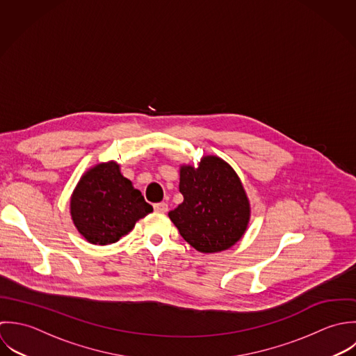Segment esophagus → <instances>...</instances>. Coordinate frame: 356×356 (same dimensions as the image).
Instances as JSON below:
<instances>
[{
  "mask_svg": "<svg viewBox=\"0 0 356 356\" xmlns=\"http://www.w3.org/2000/svg\"><path fill=\"white\" fill-rule=\"evenodd\" d=\"M154 209H155L156 212H162V213H165V212H168V204H165V202L154 204Z\"/></svg>",
  "mask_w": 356,
  "mask_h": 356,
  "instance_id": "esophagus-1",
  "label": "esophagus"
}]
</instances>
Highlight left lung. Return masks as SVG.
I'll use <instances>...</instances> for the list:
<instances>
[{"label":"left lung","instance_id":"1","mask_svg":"<svg viewBox=\"0 0 356 356\" xmlns=\"http://www.w3.org/2000/svg\"><path fill=\"white\" fill-rule=\"evenodd\" d=\"M179 190L184 201L169 212L180 235L202 253L231 248L246 231L250 208L234 169L217 156L181 166Z\"/></svg>","mask_w":356,"mask_h":356}]
</instances>
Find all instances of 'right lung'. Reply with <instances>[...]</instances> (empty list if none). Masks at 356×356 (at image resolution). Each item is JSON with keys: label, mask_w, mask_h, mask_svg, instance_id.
Masks as SVG:
<instances>
[{"label": "right lung", "mask_w": 356, "mask_h": 356, "mask_svg": "<svg viewBox=\"0 0 356 356\" xmlns=\"http://www.w3.org/2000/svg\"><path fill=\"white\" fill-rule=\"evenodd\" d=\"M70 209L79 234L95 245L120 241L139 218L152 212V207L121 175L115 162L96 165L81 177Z\"/></svg>", "instance_id": "obj_1"}]
</instances>
